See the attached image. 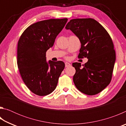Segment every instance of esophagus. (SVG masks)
Returning <instances> with one entry per match:
<instances>
[{
	"instance_id": "34e87169",
	"label": "esophagus",
	"mask_w": 126,
	"mask_h": 126,
	"mask_svg": "<svg viewBox=\"0 0 126 126\" xmlns=\"http://www.w3.org/2000/svg\"><path fill=\"white\" fill-rule=\"evenodd\" d=\"M65 67H69V66H71V64L68 62H65Z\"/></svg>"
}]
</instances>
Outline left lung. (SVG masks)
<instances>
[{
	"label": "left lung",
	"instance_id": "8db88e82",
	"mask_svg": "<svg viewBox=\"0 0 126 126\" xmlns=\"http://www.w3.org/2000/svg\"><path fill=\"white\" fill-rule=\"evenodd\" d=\"M65 28L71 30L80 40L78 58L88 59L83 68L80 63H73L74 84L86 94L99 93L110 83L116 62L111 38L100 23L92 18L72 19Z\"/></svg>",
	"mask_w": 126,
	"mask_h": 126
}]
</instances>
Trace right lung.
<instances>
[{"label":"right lung","instance_id":"1","mask_svg":"<svg viewBox=\"0 0 126 126\" xmlns=\"http://www.w3.org/2000/svg\"><path fill=\"white\" fill-rule=\"evenodd\" d=\"M68 19H50L32 24L18 41L17 64L25 84L33 93L48 95L56 88L65 67L62 61H47L46 52L52 47Z\"/></svg>","mask_w":126,"mask_h":126}]
</instances>
